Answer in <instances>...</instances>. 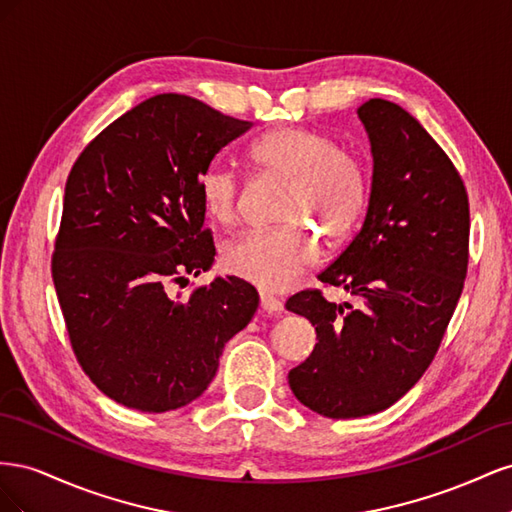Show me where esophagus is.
<instances>
[{
  "instance_id": "34e87169",
  "label": "esophagus",
  "mask_w": 512,
  "mask_h": 512,
  "mask_svg": "<svg viewBox=\"0 0 512 512\" xmlns=\"http://www.w3.org/2000/svg\"><path fill=\"white\" fill-rule=\"evenodd\" d=\"M260 307H262V312L269 314V316H277V314L284 312V303L277 297H273V294H269V292H260Z\"/></svg>"
}]
</instances>
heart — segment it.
<instances>
[{
    "mask_svg": "<svg viewBox=\"0 0 512 512\" xmlns=\"http://www.w3.org/2000/svg\"><path fill=\"white\" fill-rule=\"evenodd\" d=\"M260 175L286 181L280 220L273 230H252L228 243L222 265L260 288L282 290L320 258V237L303 220L316 222L331 239H342L367 205V170L356 153L337 147L329 134L301 126L277 128L250 149ZM198 196L213 222L239 215L241 179L226 162H211L198 177Z\"/></svg>",
    "mask_w": 512,
    "mask_h": 512,
    "instance_id": "1",
    "label": "heart"
}]
</instances>
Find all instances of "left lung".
<instances>
[{
	"label": "left lung",
	"mask_w": 512,
	"mask_h": 512,
	"mask_svg": "<svg viewBox=\"0 0 512 512\" xmlns=\"http://www.w3.org/2000/svg\"><path fill=\"white\" fill-rule=\"evenodd\" d=\"M356 115L374 158L369 205L359 235L318 275L356 303H331L318 290L286 301L318 339L288 384L327 418L382 412L421 380L468 271V194L453 162L389 100H369Z\"/></svg>",
	"instance_id": "left-lung-1"
}]
</instances>
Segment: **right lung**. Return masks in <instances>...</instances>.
<instances>
[{
  "label": "right lung",
  "mask_w": 512,
  "mask_h": 512,
  "mask_svg": "<svg viewBox=\"0 0 512 512\" xmlns=\"http://www.w3.org/2000/svg\"><path fill=\"white\" fill-rule=\"evenodd\" d=\"M250 128L160 94L102 130L70 170L53 282L76 359L121 406L160 414L192 404L256 314V288L235 275L183 299L168 290L211 269L198 177Z\"/></svg>",
  "instance_id": "1"
}]
</instances>
